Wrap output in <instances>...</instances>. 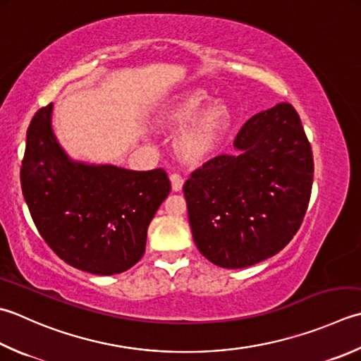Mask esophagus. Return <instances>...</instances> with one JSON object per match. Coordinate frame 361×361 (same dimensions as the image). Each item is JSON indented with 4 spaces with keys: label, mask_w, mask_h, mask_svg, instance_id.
<instances>
[{
    "label": "esophagus",
    "mask_w": 361,
    "mask_h": 361,
    "mask_svg": "<svg viewBox=\"0 0 361 361\" xmlns=\"http://www.w3.org/2000/svg\"><path fill=\"white\" fill-rule=\"evenodd\" d=\"M169 178H171V183H172V189L173 190H181L183 188V183H185V180H183V176L180 173H171L169 175Z\"/></svg>",
    "instance_id": "1"
}]
</instances>
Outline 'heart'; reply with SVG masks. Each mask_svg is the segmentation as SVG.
<instances>
[{
  "mask_svg": "<svg viewBox=\"0 0 361 361\" xmlns=\"http://www.w3.org/2000/svg\"><path fill=\"white\" fill-rule=\"evenodd\" d=\"M208 95L203 90H192L183 95L166 111V120L180 123L190 118L178 136V148L189 158H200L221 142L230 125L228 108L221 102H213L202 108Z\"/></svg>",
  "mask_w": 361,
  "mask_h": 361,
  "instance_id": "b5f03b06",
  "label": "heart"
}]
</instances>
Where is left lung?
Returning <instances> with one entry per match:
<instances>
[{
    "label": "left lung",
    "mask_w": 361,
    "mask_h": 361,
    "mask_svg": "<svg viewBox=\"0 0 361 361\" xmlns=\"http://www.w3.org/2000/svg\"><path fill=\"white\" fill-rule=\"evenodd\" d=\"M233 145L195 169L183 192L197 249L216 266L239 269L279 253L298 233L314 166L289 103L250 117Z\"/></svg>",
    "instance_id": "8db88e82"
}]
</instances>
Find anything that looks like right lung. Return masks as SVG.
Listing matches in <instances>:
<instances>
[{"mask_svg":"<svg viewBox=\"0 0 361 361\" xmlns=\"http://www.w3.org/2000/svg\"><path fill=\"white\" fill-rule=\"evenodd\" d=\"M53 103L26 131L20 181L40 236L76 269L114 275L142 258L147 228L171 192L164 169L128 171L70 159L51 130Z\"/></svg>","mask_w":361,"mask_h":361,"instance_id":"obj_1","label":"right lung"}]
</instances>
